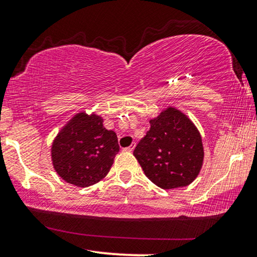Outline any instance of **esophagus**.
I'll return each instance as SVG.
<instances>
[{"label":"esophagus","mask_w":257,"mask_h":257,"mask_svg":"<svg viewBox=\"0 0 257 257\" xmlns=\"http://www.w3.org/2000/svg\"><path fill=\"white\" fill-rule=\"evenodd\" d=\"M134 148H136V143H133V144H132L131 147L125 148V149H124V150H125V152H129V153H132V152H133V150H134Z\"/></svg>","instance_id":"obj_1"}]
</instances>
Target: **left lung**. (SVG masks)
<instances>
[{"instance_id": "1", "label": "left lung", "mask_w": 257, "mask_h": 257, "mask_svg": "<svg viewBox=\"0 0 257 257\" xmlns=\"http://www.w3.org/2000/svg\"><path fill=\"white\" fill-rule=\"evenodd\" d=\"M133 154L150 181L162 189H175L189 185L198 177L204 148L193 121L170 107L150 119V129Z\"/></svg>"}]
</instances>
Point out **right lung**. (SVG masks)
Returning a JSON list of instances; mask_svg holds the SVG:
<instances>
[{
    "instance_id": "add662e5",
    "label": "right lung",
    "mask_w": 257,
    "mask_h": 257,
    "mask_svg": "<svg viewBox=\"0 0 257 257\" xmlns=\"http://www.w3.org/2000/svg\"><path fill=\"white\" fill-rule=\"evenodd\" d=\"M116 134L103 126L102 116L76 114L52 144L57 174L72 185H93L109 173L118 154Z\"/></svg>"
}]
</instances>
